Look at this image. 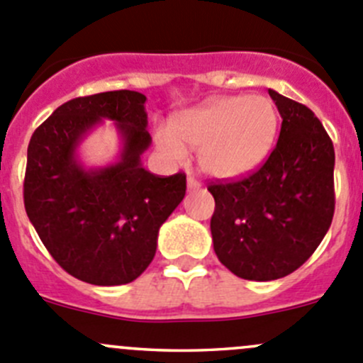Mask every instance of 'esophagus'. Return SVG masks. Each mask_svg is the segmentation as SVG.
Returning a JSON list of instances; mask_svg holds the SVG:
<instances>
[{
  "label": "esophagus",
  "instance_id": "34e87169",
  "mask_svg": "<svg viewBox=\"0 0 363 363\" xmlns=\"http://www.w3.org/2000/svg\"><path fill=\"white\" fill-rule=\"evenodd\" d=\"M200 188H202V184H200L193 175H188V189H200Z\"/></svg>",
  "mask_w": 363,
  "mask_h": 363
}]
</instances>
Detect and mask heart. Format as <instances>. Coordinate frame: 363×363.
<instances>
[{"label":"heart","mask_w":363,"mask_h":363,"mask_svg":"<svg viewBox=\"0 0 363 363\" xmlns=\"http://www.w3.org/2000/svg\"><path fill=\"white\" fill-rule=\"evenodd\" d=\"M279 130L276 104L263 94L211 98L156 130L163 158L181 163L186 147L199 149V167L208 177L232 181L251 174L272 151Z\"/></svg>","instance_id":"b5f03b06"}]
</instances>
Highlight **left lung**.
Returning <instances> with one entry per match:
<instances>
[{"label":"left lung","instance_id":"obj_1","mask_svg":"<svg viewBox=\"0 0 363 363\" xmlns=\"http://www.w3.org/2000/svg\"><path fill=\"white\" fill-rule=\"evenodd\" d=\"M283 123L269 160L235 182L208 186L219 262L250 281H274L307 262L334 218L335 152L314 112L269 89Z\"/></svg>","mask_w":363,"mask_h":363}]
</instances>
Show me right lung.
Returning <instances> with one entry per match:
<instances>
[{
	"label": "right lung",
	"mask_w": 363,
	"mask_h": 363,
	"mask_svg": "<svg viewBox=\"0 0 363 363\" xmlns=\"http://www.w3.org/2000/svg\"><path fill=\"white\" fill-rule=\"evenodd\" d=\"M145 100L128 89L73 98L29 140L28 218L52 258L84 283L117 286L137 279L155 258L160 226L186 195L184 174L160 177L142 167L151 145ZM104 118L120 131V158L86 169L76 149Z\"/></svg>",
	"instance_id": "right-lung-1"
}]
</instances>
